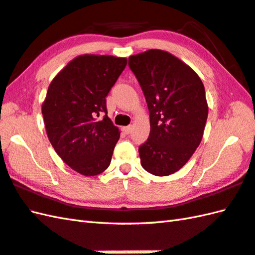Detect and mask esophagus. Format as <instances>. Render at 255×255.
Instances as JSON below:
<instances>
[{"instance_id":"obj_1","label":"esophagus","mask_w":255,"mask_h":255,"mask_svg":"<svg viewBox=\"0 0 255 255\" xmlns=\"http://www.w3.org/2000/svg\"><path fill=\"white\" fill-rule=\"evenodd\" d=\"M131 130H132V126H126V127H123V131L125 132V133H127V134H129L131 132Z\"/></svg>"}]
</instances>
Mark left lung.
Segmentation results:
<instances>
[{"mask_svg": "<svg viewBox=\"0 0 255 255\" xmlns=\"http://www.w3.org/2000/svg\"><path fill=\"white\" fill-rule=\"evenodd\" d=\"M150 114V134L139 147L143 169L156 176L177 172L202 141L208 105L202 80L172 53L150 49L129 57Z\"/></svg>", "mask_w": 255, "mask_h": 255, "instance_id": "left-lung-1", "label": "left lung"}]
</instances>
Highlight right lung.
Returning <instances> with one entry per match:
<instances>
[{
  "label": "right lung",
  "instance_id": "add662e5",
  "mask_svg": "<svg viewBox=\"0 0 255 255\" xmlns=\"http://www.w3.org/2000/svg\"><path fill=\"white\" fill-rule=\"evenodd\" d=\"M126 64V58L79 56L48 88L41 106L47 136L64 163L80 174H101L111 164L121 131L107 117L105 97Z\"/></svg>",
  "mask_w": 255,
  "mask_h": 255
}]
</instances>
